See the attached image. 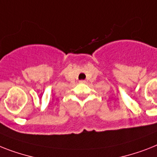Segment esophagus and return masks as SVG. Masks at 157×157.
<instances>
[{"label": "esophagus", "instance_id": "esophagus-1", "mask_svg": "<svg viewBox=\"0 0 157 157\" xmlns=\"http://www.w3.org/2000/svg\"><path fill=\"white\" fill-rule=\"evenodd\" d=\"M80 82H83V83H84V82H86V81H85V80H81Z\"/></svg>", "mask_w": 157, "mask_h": 157}]
</instances>
